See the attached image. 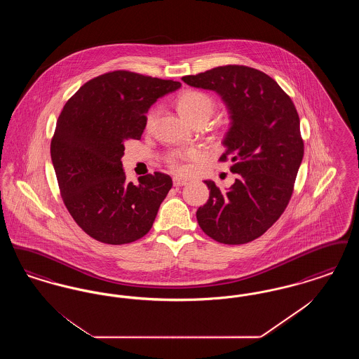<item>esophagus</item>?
<instances>
[{"mask_svg": "<svg viewBox=\"0 0 359 359\" xmlns=\"http://www.w3.org/2000/svg\"><path fill=\"white\" fill-rule=\"evenodd\" d=\"M184 184H187V180H186V179L173 177V186H175V187H180V186H184Z\"/></svg>", "mask_w": 359, "mask_h": 359, "instance_id": "34e87169", "label": "esophagus"}]
</instances>
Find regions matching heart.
Masks as SVG:
<instances>
[{
	"label": "heart",
	"mask_w": 359,
	"mask_h": 359,
	"mask_svg": "<svg viewBox=\"0 0 359 359\" xmlns=\"http://www.w3.org/2000/svg\"><path fill=\"white\" fill-rule=\"evenodd\" d=\"M179 110L189 122L198 120V118L210 120L215 111V102H214L212 97L208 95L207 93L191 90L180 97ZM156 116H157V110L154 107L148 111L147 118H145L147 128L152 126ZM189 156H192V152H189V151H172L171 154H167L165 163L168 164V167L171 170L180 173V172L184 171L183 161Z\"/></svg>",
	"instance_id": "obj_1"
}]
</instances>
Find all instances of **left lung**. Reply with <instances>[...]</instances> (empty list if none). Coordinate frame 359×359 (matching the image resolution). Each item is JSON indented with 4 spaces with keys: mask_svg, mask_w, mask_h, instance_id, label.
I'll list each match as a JSON object with an SVG mask.
<instances>
[{
    "mask_svg": "<svg viewBox=\"0 0 359 359\" xmlns=\"http://www.w3.org/2000/svg\"><path fill=\"white\" fill-rule=\"evenodd\" d=\"M217 91L227 104L231 126L221 161L238 173L226 192L205 180L210 196L196 219L210 238L224 245L261 237L285 211L304 154L300 118L290 95L265 72L229 65L182 78Z\"/></svg>",
    "mask_w": 359,
    "mask_h": 359,
    "instance_id": "8db88e82",
    "label": "left lung"
}]
</instances>
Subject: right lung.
<instances>
[{
    "label": "right lung",
    "mask_w": 359,
    "mask_h": 359,
    "mask_svg": "<svg viewBox=\"0 0 359 359\" xmlns=\"http://www.w3.org/2000/svg\"><path fill=\"white\" fill-rule=\"evenodd\" d=\"M180 82L117 69L86 82L66 104L51 140V158L63 203L91 238L125 245L152 227L172 179L154 172L126 182L125 142L140 140L145 113Z\"/></svg>",
    "instance_id": "1"
}]
</instances>
